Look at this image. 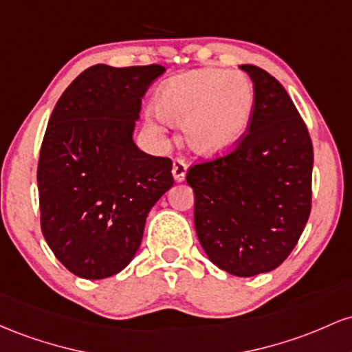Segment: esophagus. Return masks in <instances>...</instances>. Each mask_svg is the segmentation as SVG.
I'll return each instance as SVG.
<instances>
[{
	"mask_svg": "<svg viewBox=\"0 0 352 352\" xmlns=\"http://www.w3.org/2000/svg\"><path fill=\"white\" fill-rule=\"evenodd\" d=\"M173 177H175L176 183H183L184 177H186V163L183 160L173 161Z\"/></svg>",
	"mask_w": 352,
	"mask_h": 352,
	"instance_id": "34e87169",
	"label": "esophagus"
}]
</instances>
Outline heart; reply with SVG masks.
<instances>
[{
	"label": "heart",
	"instance_id": "obj_1",
	"mask_svg": "<svg viewBox=\"0 0 352 352\" xmlns=\"http://www.w3.org/2000/svg\"><path fill=\"white\" fill-rule=\"evenodd\" d=\"M254 91L244 74L199 69L166 81L155 96V111L166 124L184 126V140L196 155H226L251 123Z\"/></svg>",
	"mask_w": 352,
	"mask_h": 352
}]
</instances>
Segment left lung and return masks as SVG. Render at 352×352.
<instances>
[{
    "mask_svg": "<svg viewBox=\"0 0 352 352\" xmlns=\"http://www.w3.org/2000/svg\"><path fill=\"white\" fill-rule=\"evenodd\" d=\"M248 134L228 156L189 168L195 228L209 261L239 278L270 272L301 238L311 212L313 144L283 85L252 65Z\"/></svg>",
    "mask_w": 352,
    "mask_h": 352,
    "instance_id": "obj_1",
    "label": "left lung"
}]
</instances>
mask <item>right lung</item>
<instances>
[{
    "mask_svg": "<svg viewBox=\"0 0 352 352\" xmlns=\"http://www.w3.org/2000/svg\"><path fill=\"white\" fill-rule=\"evenodd\" d=\"M164 71L94 65L51 113L38 164L41 231L80 278L123 271L140 250L148 212L175 184L171 160L133 141L141 98Z\"/></svg>",
    "mask_w": 352,
    "mask_h": 352,
    "instance_id": "right-lung-1",
    "label": "right lung"
}]
</instances>
